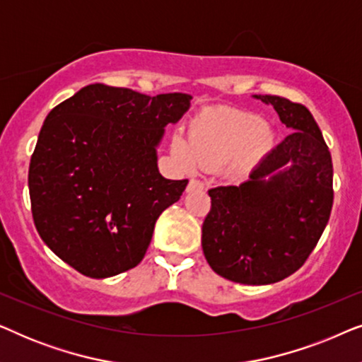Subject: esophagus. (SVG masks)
<instances>
[{"label":"esophagus","mask_w":362,"mask_h":362,"mask_svg":"<svg viewBox=\"0 0 362 362\" xmlns=\"http://www.w3.org/2000/svg\"><path fill=\"white\" fill-rule=\"evenodd\" d=\"M194 189H204V182L199 180H191L189 185H187V191H194Z\"/></svg>","instance_id":"34e87169"}]
</instances>
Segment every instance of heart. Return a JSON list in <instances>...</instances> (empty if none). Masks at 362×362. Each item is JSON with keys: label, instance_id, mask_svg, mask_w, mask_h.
<instances>
[{"label": "heart", "instance_id": "1", "mask_svg": "<svg viewBox=\"0 0 362 362\" xmlns=\"http://www.w3.org/2000/svg\"><path fill=\"white\" fill-rule=\"evenodd\" d=\"M275 135L257 113L221 108L201 118L191 140L176 136L173 151L186 170H214L232 160L237 171L254 166L274 148Z\"/></svg>", "mask_w": 362, "mask_h": 362}]
</instances>
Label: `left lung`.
Here are the masks:
<instances>
[{"label":"left lung","mask_w":362,"mask_h":362,"mask_svg":"<svg viewBox=\"0 0 362 362\" xmlns=\"http://www.w3.org/2000/svg\"><path fill=\"white\" fill-rule=\"evenodd\" d=\"M279 113L290 135L239 186L209 189L202 252L217 275L269 285L305 264L333 207V163L310 110L276 95H254Z\"/></svg>","instance_id":"obj_1"}]
</instances>
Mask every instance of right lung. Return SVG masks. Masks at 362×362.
<instances>
[{
    "label": "right lung",
    "instance_id": "right-lung-1",
    "mask_svg": "<svg viewBox=\"0 0 362 362\" xmlns=\"http://www.w3.org/2000/svg\"><path fill=\"white\" fill-rule=\"evenodd\" d=\"M191 98L90 83L49 112L28 186L34 224L59 259L90 279L140 264L156 219L187 186L161 176L158 146Z\"/></svg>",
    "mask_w": 362,
    "mask_h": 362
}]
</instances>
